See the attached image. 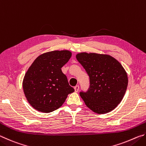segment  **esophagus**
<instances>
[{
    "label": "esophagus",
    "instance_id": "34e87169",
    "mask_svg": "<svg viewBox=\"0 0 146 146\" xmlns=\"http://www.w3.org/2000/svg\"><path fill=\"white\" fill-rule=\"evenodd\" d=\"M74 89H75V92H78L79 90V86H76L74 87Z\"/></svg>",
    "mask_w": 146,
    "mask_h": 146
}]
</instances>
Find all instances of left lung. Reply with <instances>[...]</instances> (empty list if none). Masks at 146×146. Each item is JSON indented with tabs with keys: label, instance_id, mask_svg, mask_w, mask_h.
<instances>
[{
	"label": "left lung",
	"instance_id": "left-lung-1",
	"mask_svg": "<svg viewBox=\"0 0 146 146\" xmlns=\"http://www.w3.org/2000/svg\"><path fill=\"white\" fill-rule=\"evenodd\" d=\"M76 58L90 76L89 90L80 93L85 104L98 114L111 111L122 101L128 84L122 64L106 54L82 52Z\"/></svg>",
	"mask_w": 146,
	"mask_h": 146
}]
</instances>
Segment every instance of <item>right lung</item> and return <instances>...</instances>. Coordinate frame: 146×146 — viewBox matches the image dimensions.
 I'll use <instances>...</instances> for the list:
<instances>
[{
    "instance_id": "right-lung-1",
    "label": "right lung",
    "mask_w": 146,
    "mask_h": 146,
    "mask_svg": "<svg viewBox=\"0 0 146 146\" xmlns=\"http://www.w3.org/2000/svg\"><path fill=\"white\" fill-rule=\"evenodd\" d=\"M72 55L69 50H55L41 54L25 73L23 81L27 100L36 110L50 113L61 107L74 89L69 85L61 68Z\"/></svg>"
}]
</instances>
